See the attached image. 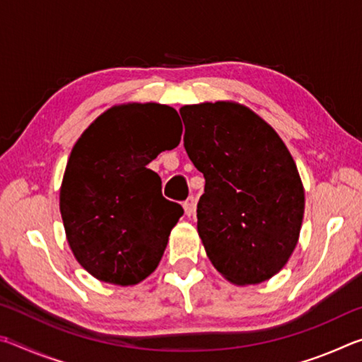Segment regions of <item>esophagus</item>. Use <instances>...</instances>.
Listing matches in <instances>:
<instances>
[{"label":"esophagus","mask_w":362,"mask_h":362,"mask_svg":"<svg viewBox=\"0 0 362 362\" xmlns=\"http://www.w3.org/2000/svg\"><path fill=\"white\" fill-rule=\"evenodd\" d=\"M183 211H185V216L187 217H192L194 211H196V199L193 198V196H189V198L183 203Z\"/></svg>","instance_id":"obj_1"}]
</instances>
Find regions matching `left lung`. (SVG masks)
Segmentation results:
<instances>
[{
  "mask_svg": "<svg viewBox=\"0 0 362 362\" xmlns=\"http://www.w3.org/2000/svg\"><path fill=\"white\" fill-rule=\"evenodd\" d=\"M183 145L206 179L196 217L214 268L236 286L279 273L296 249L305 189L283 139L235 100L183 105Z\"/></svg>",
  "mask_w": 362,
  "mask_h": 362,
  "instance_id": "1",
  "label": "left lung"
}]
</instances>
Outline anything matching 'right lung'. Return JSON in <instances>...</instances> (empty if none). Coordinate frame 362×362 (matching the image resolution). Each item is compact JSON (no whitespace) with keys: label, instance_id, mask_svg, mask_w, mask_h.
Masks as SVG:
<instances>
[{"label":"right lung","instance_id":"1","mask_svg":"<svg viewBox=\"0 0 362 362\" xmlns=\"http://www.w3.org/2000/svg\"><path fill=\"white\" fill-rule=\"evenodd\" d=\"M182 122L156 102L113 105L86 127L66 163L59 207L73 255L102 283L136 286L155 272L182 217L146 166L180 144Z\"/></svg>","mask_w":362,"mask_h":362}]
</instances>
